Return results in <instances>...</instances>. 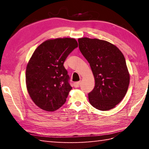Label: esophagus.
<instances>
[{"mask_svg": "<svg viewBox=\"0 0 149 149\" xmlns=\"http://www.w3.org/2000/svg\"><path fill=\"white\" fill-rule=\"evenodd\" d=\"M80 84H81V82H80V81H77V82H75V83H74V87H75V88L79 87V85H80Z\"/></svg>", "mask_w": 149, "mask_h": 149, "instance_id": "esophagus-1", "label": "esophagus"}]
</instances>
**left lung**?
Here are the masks:
<instances>
[{"label":"left lung","instance_id":"8db88e82","mask_svg":"<svg viewBox=\"0 0 149 149\" xmlns=\"http://www.w3.org/2000/svg\"><path fill=\"white\" fill-rule=\"evenodd\" d=\"M78 42L95 77L94 89L88 94L90 104L100 110L114 108L125 97L130 84L124 56L118 47L104 40L83 37Z\"/></svg>","mask_w":149,"mask_h":149}]
</instances>
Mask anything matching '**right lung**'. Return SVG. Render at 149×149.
Wrapping results in <instances>:
<instances>
[{"instance_id":"1","label":"right lung","mask_w":149,"mask_h":149,"mask_svg":"<svg viewBox=\"0 0 149 149\" xmlns=\"http://www.w3.org/2000/svg\"><path fill=\"white\" fill-rule=\"evenodd\" d=\"M77 47L73 38L49 39L32 54L26 68V86L31 99L42 110L55 111L66 101L72 87L63 64Z\"/></svg>"}]
</instances>
